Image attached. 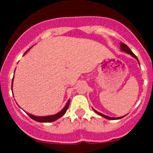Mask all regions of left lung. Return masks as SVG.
<instances>
[{"mask_svg":"<svg viewBox=\"0 0 153 153\" xmlns=\"http://www.w3.org/2000/svg\"><path fill=\"white\" fill-rule=\"evenodd\" d=\"M120 50H121L122 51H123V52H126V53H127L130 54L132 57H134L135 59H136V60H137V61L139 62V60H138L137 56H136V55H135L134 53L132 52V51L129 49V47H128L127 45H126L125 44H123V43H120ZM139 63H140V62H139ZM93 111L95 112L96 113H97V114L100 115V116H101V117H104V118L107 119V120H120V119L123 118V117H125V116H123V117H108V116H106V115L102 114V113H99V112H97V110H95V109H93Z\"/></svg>","mask_w":153,"mask_h":153,"instance_id":"left-lung-1","label":"left lung"}]
</instances>
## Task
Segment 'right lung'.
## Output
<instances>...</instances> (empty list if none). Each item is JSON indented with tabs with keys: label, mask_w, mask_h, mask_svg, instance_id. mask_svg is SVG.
Here are the masks:
<instances>
[{
	"label": "right lung",
	"mask_w": 153,
	"mask_h": 153,
	"mask_svg": "<svg viewBox=\"0 0 153 153\" xmlns=\"http://www.w3.org/2000/svg\"><path fill=\"white\" fill-rule=\"evenodd\" d=\"M30 49H28L27 51L25 52V53H26L28 51H29ZM24 53V54H25ZM13 79H12V85H11V90L12 91H13ZM13 93V92H12ZM69 105H70V100H69L68 101H67V104L65 105V106L63 107V109H62L61 111H60L59 113H56V114L54 115H51V116H46V117H36V116H33V115L32 114H30V113H27V115L29 116L30 117L32 120H35V121H36V122H39V123H51V122H53V121H56V120H58L59 118H60V117H62L63 116V115L65 114V113L67 112V109H68L69 107Z\"/></svg>",
	"instance_id": "add662e5"
}]
</instances>
